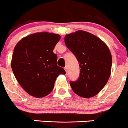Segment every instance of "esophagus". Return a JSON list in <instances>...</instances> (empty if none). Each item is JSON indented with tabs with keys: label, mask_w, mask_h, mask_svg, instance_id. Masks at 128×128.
Instances as JSON below:
<instances>
[{
	"label": "esophagus",
	"mask_w": 128,
	"mask_h": 128,
	"mask_svg": "<svg viewBox=\"0 0 128 128\" xmlns=\"http://www.w3.org/2000/svg\"><path fill=\"white\" fill-rule=\"evenodd\" d=\"M64 68V70H65V72L67 73V72H68V67H67V66H66Z\"/></svg>",
	"instance_id": "esophagus-1"
}]
</instances>
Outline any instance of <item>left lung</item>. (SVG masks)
<instances>
[{
    "mask_svg": "<svg viewBox=\"0 0 128 128\" xmlns=\"http://www.w3.org/2000/svg\"><path fill=\"white\" fill-rule=\"evenodd\" d=\"M64 43L80 63L79 78L70 82L72 90L83 98L94 96L104 88L111 74L110 49L98 36L83 30L66 35Z\"/></svg>",
    "mask_w": 128,
    "mask_h": 128,
    "instance_id": "obj_1",
    "label": "left lung"
}]
</instances>
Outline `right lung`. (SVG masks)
<instances>
[{"label": "right lung", "mask_w": 128, "mask_h": 128, "mask_svg": "<svg viewBox=\"0 0 128 128\" xmlns=\"http://www.w3.org/2000/svg\"><path fill=\"white\" fill-rule=\"evenodd\" d=\"M60 39L58 34L38 32L23 38L12 55V71L23 89L30 95L42 98L53 90L55 80L65 71L56 64L53 52Z\"/></svg>", "instance_id": "right-lung-1"}]
</instances>
